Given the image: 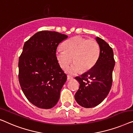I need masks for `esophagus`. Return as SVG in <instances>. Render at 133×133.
I'll use <instances>...</instances> for the list:
<instances>
[{
	"mask_svg": "<svg viewBox=\"0 0 133 133\" xmlns=\"http://www.w3.org/2000/svg\"><path fill=\"white\" fill-rule=\"evenodd\" d=\"M67 80H71V79H73V78L72 76H71L70 75H67Z\"/></svg>",
	"mask_w": 133,
	"mask_h": 133,
	"instance_id": "obj_1",
	"label": "esophagus"
}]
</instances>
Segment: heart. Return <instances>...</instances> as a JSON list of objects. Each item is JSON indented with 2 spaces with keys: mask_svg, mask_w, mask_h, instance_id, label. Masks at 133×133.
<instances>
[{
  "mask_svg": "<svg viewBox=\"0 0 133 133\" xmlns=\"http://www.w3.org/2000/svg\"><path fill=\"white\" fill-rule=\"evenodd\" d=\"M63 49H58L56 57L62 69L66 68L72 62L74 63L66 69V72L73 75L81 70L85 72L92 69L100 54L99 46L95 40H87L75 36L66 41Z\"/></svg>",
  "mask_w": 133,
  "mask_h": 133,
  "instance_id": "b5f03b06",
  "label": "heart"
}]
</instances>
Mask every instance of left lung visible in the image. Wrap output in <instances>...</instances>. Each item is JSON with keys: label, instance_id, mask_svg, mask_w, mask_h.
Segmentation results:
<instances>
[{"label": "left lung", "instance_id": "obj_1", "mask_svg": "<svg viewBox=\"0 0 133 133\" xmlns=\"http://www.w3.org/2000/svg\"><path fill=\"white\" fill-rule=\"evenodd\" d=\"M95 38L100 48L96 64L80 76L75 77L80 85L75 99L84 108H92L101 103L109 93L113 81L112 74L115 65L113 49L102 38L98 37Z\"/></svg>", "mask_w": 133, "mask_h": 133}]
</instances>
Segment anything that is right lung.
<instances>
[{
  "mask_svg": "<svg viewBox=\"0 0 133 133\" xmlns=\"http://www.w3.org/2000/svg\"><path fill=\"white\" fill-rule=\"evenodd\" d=\"M68 36L55 31L35 34L24 44L18 61V79L24 95L37 107L57 104L67 75L56 57L58 44Z\"/></svg>",
  "mask_w": 133,
  "mask_h": 133,
  "instance_id": "right-lung-1",
  "label": "right lung"
}]
</instances>
